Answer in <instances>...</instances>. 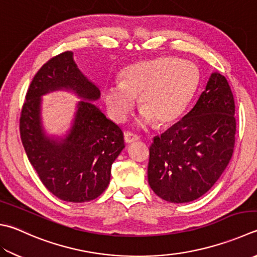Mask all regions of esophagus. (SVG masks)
I'll return each mask as SVG.
<instances>
[{"instance_id":"1","label":"esophagus","mask_w":257,"mask_h":257,"mask_svg":"<svg viewBox=\"0 0 257 257\" xmlns=\"http://www.w3.org/2000/svg\"><path fill=\"white\" fill-rule=\"evenodd\" d=\"M139 139H140L139 135L134 134L132 132H125L124 133V140H125V142H126V143H132L134 141H138Z\"/></svg>"}]
</instances>
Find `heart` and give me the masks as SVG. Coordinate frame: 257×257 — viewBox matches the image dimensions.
Returning a JSON list of instances; mask_svg holds the SVG:
<instances>
[{
  "mask_svg": "<svg viewBox=\"0 0 257 257\" xmlns=\"http://www.w3.org/2000/svg\"><path fill=\"white\" fill-rule=\"evenodd\" d=\"M199 70L193 62L161 57L130 65L120 71V81L104 86L103 97L109 115L123 122L139 96V122L159 125L173 123L195 95Z\"/></svg>",
  "mask_w": 257,
  "mask_h": 257,
  "instance_id": "obj_1",
  "label": "heart"
}]
</instances>
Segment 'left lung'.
<instances>
[{"label": "left lung", "mask_w": 257, "mask_h": 257, "mask_svg": "<svg viewBox=\"0 0 257 257\" xmlns=\"http://www.w3.org/2000/svg\"><path fill=\"white\" fill-rule=\"evenodd\" d=\"M235 101L228 81L212 72L196 105L153 139L148 167L149 185L174 204L198 199L218 180L233 156Z\"/></svg>", "instance_id": "1"}]
</instances>
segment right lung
<instances>
[{
    "label": "right lung",
    "mask_w": 257,
    "mask_h": 257,
    "mask_svg": "<svg viewBox=\"0 0 257 257\" xmlns=\"http://www.w3.org/2000/svg\"><path fill=\"white\" fill-rule=\"evenodd\" d=\"M72 56L66 51L51 58L33 77L22 107L20 134L29 161L48 190L64 201L85 202L108 187L112 164L125 145L118 125L91 103L100 91ZM61 89L82 100L69 133L64 138L49 137L42 126L41 97Z\"/></svg>",
    "instance_id": "obj_1"
}]
</instances>
